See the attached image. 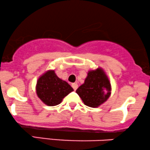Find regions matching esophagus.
Listing matches in <instances>:
<instances>
[{"mask_svg": "<svg viewBox=\"0 0 150 150\" xmlns=\"http://www.w3.org/2000/svg\"><path fill=\"white\" fill-rule=\"evenodd\" d=\"M72 87H73L74 90H76V89H77V87H78V85H77V83H73L72 84Z\"/></svg>", "mask_w": 150, "mask_h": 150, "instance_id": "34e87169", "label": "esophagus"}]
</instances>
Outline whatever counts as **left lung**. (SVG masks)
Here are the masks:
<instances>
[{
	"instance_id": "left-lung-1",
	"label": "left lung",
	"mask_w": 150,
	"mask_h": 150,
	"mask_svg": "<svg viewBox=\"0 0 150 150\" xmlns=\"http://www.w3.org/2000/svg\"><path fill=\"white\" fill-rule=\"evenodd\" d=\"M111 86L103 69L89 70L85 82L77 88V94L86 106L98 107L111 95Z\"/></svg>"
}]
</instances>
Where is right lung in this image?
Listing matches in <instances>:
<instances>
[{
	"instance_id": "1",
	"label": "right lung",
	"mask_w": 150,
	"mask_h": 150,
	"mask_svg": "<svg viewBox=\"0 0 150 150\" xmlns=\"http://www.w3.org/2000/svg\"><path fill=\"white\" fill-rule=\"evenodd\" d=\"M36 91L38 97L44 104L53 106L61 104L73 89L68 82L60 79L54 70H48L38 79Z\"/></svg>"
}]
</instances>
